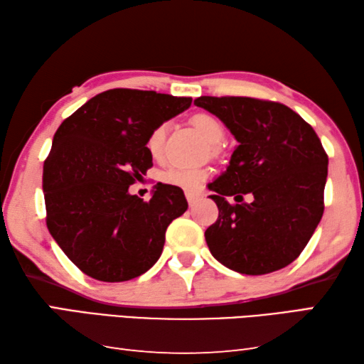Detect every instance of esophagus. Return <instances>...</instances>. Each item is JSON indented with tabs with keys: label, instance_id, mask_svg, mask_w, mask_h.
Wrapping results in <instances>:
<instances>
[{
	"label": "esophagus",
	"instance_id": "esophagus-1",
	"mask_svg": "<svg viewBox=\"0 0 364 364\" xmlns=\"http://www.w3.org/2000/svg\"><path fill=\"white\" fill-rule=\"evenodd\" d=\"M186 199H188L189 207L193 208L194 205L200 200V196H199V194H186Z\"/></svg>",
	"mask_w": 364,
	"mask_h": 364
}]
</instances>
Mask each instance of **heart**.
I'll return each instance as SVG.
<instances>
[{
    "mask_svg": "<svg viewBox=\"0 0 364 364\" xmlns=\"http://www.w3.org/2000/svg\"><path fill=\"white\" fill-rule=\"evenodd\" d=\"M191 124L210 144H218L224 138V127L220 119L207 113H197L191 117ZM165 132L167 125L161 124L149 132L146 138V149L153 157H159L165 141ZM208 178L207 168H186V167H170L162 173V181L168 186L196 193L199 191L202 183Z\"/></svg>",
    "mask_w": 364,
    "mask_h": 364,
    "instance_id": "b5f03b06",
    "label": "heart"
}]
</instances>
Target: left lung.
<instances>
[{
  "instance_id": "left-lung-1",
  "label": "left lung",
  "mask_w": 364,
  "mask_h": 364,
  "mask_svg": "<svg viewBox=\"0 0 364 364\" xmlns=\"http://www.w3.org/2000/svg\"><path fill=\"white\" fill-rule=\"evenodd\" d=\"M237 148L208 184L220 210L205 230L210 253L235 272L264 275L291 264L323 216L328 156L315 130L291 108L250 97H199ZM243 193L254 202L239 204ZM235 196L237 204L227 197Z\"/></svg>"
}]
</instances>
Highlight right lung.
<instances>
[{
  "label": "right lung",
  "instance_id": "right-lung-1",
  "mask_svg": "<svg viewBox=\"0 0 364 364\" xmlns=\"http://www.w3.org/2000/svg\"><path fill=\"white\" fill-rule=\"evenodd\" d=\"M191 103V97L111 89L57 129L43 168L46 223L85 275L109 283L132 280L161 257L165 230L188 210L186 197L157 183L143 202L129 186L153 167L149 132Z\"/></svg>",
  "mask_w": 364,
  "mask_h": 364
}]
</instances>
